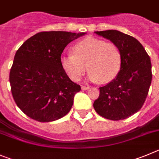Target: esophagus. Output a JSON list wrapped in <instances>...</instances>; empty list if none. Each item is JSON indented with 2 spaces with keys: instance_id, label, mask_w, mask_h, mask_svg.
<instances>
[{
  "instance_id": "esophagus-1",
  "label": "esophagus",
  "mask_w": 159,
  "mask_h": 159,
  "mask_svg": "<svg viewBox=\"0 0 159 159\" xmlns=\"http://www.w3.org/2000/svg\"><path fill=\"white\" fill-rule=\"evenodd\" d=\"M81 89H82V90H88V89H89V86H81Z\"/></svg>"
}]
</instances>
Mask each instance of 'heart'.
I'll use <instances>...</instances> for the list:
<instances>
[{"label":"heart","mask_w":159,"mask_h":159,"mask_svg":"<svg viewBox=\"0 0 159 159\" xmlns=\"http://www.w3.org/2000/svg\"><path fill=\"white\" fill-rule=\"evenodd\" d=\"M73 53L61 57L62 68L73 81L80 80L89 69V80L107 84L117 76L121 68L120 49L102 39L88 37L80 41L73 46Z\"/></svg>","instance_id":"obj_1"}]
</instances>
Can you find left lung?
Listing matches in <instances>:
<instances>
[{
  "label": "left lung",
  "instance_id": "obj_1",
  "mask_svg": "<svg viewBox=\"0 0 159 159\" xmlns=\"http://www.w3.org/2000/svg\"><path fill=\"white\" fill-rule=\"evenodd\" d=\"M120 49L122 65L117 76L99 87L94 108L100 116L113 120H124L137 113L143 105L151 86V59L137 39L116 30L94 31Z\"/></svg>",
  "mask_w": 159,
  "mask_h": 159
}]
</instances>
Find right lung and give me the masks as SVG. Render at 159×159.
Returning <instances> with one entry per match:
<instances>
[{"label":"right lung","instance_id":"1","mask_svg":"<svg viewBox=\"0 0 159 159\" xmlns=\"http://www.w3.org/2000/svg\"><path fill=\"white\" fill-rule=\"evenodd\" d=\"M86 33L43 31L19 48L10 70L13 98L30 118L49 122L70 111L80 86L72 82L61 63L67 45Z\"/></svg>","mask_w":159,"mask_h":159}]
</instances>
